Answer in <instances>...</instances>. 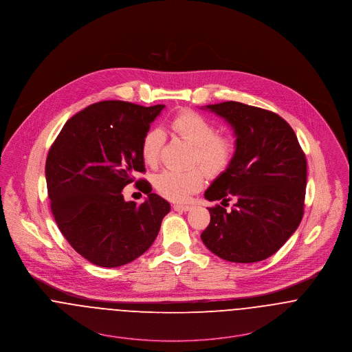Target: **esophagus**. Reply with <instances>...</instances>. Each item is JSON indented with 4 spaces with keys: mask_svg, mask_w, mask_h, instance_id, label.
<instances>
[{
    "mask_svg": "<svg viewBox=\"0 0 352 352\" xmlns=\"http://www.w3.org/2000/svg\"><path fill=\"white\" fill-rule=\"evenodd\" d=\"M173 208L175 210V211H188L191 206H188V205H174Z\"/></svg>",
    "mask_w": 352,
    "mask_h": 352,
    "instance_id": "34e87169",
    "label": "esophagus"
}]
</instances>
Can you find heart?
Returning <instances> with one entry per match:
<instances>
[{"label": "heart", "mask_w": 352, "mask_h": 352, "mask_svg": "<svg viewBox=\"0 0 352 352\" xmlns=\"http://www.w3.org/2000/svg\"><path fill=\"white\" fill-rule=\"evenodd\" d=\"M170 127L192 146L191 164H199L210 174L219 173L228 167L235 150L234 141L230 137L218 134L217 124L205 116L185 110L171 120ZM164 144L165 134L161 129L153 127L146 131L141 144L146 165H158ZM204 178V171L199 167H191L184 171L164 170L154 178V186L167 199L182 202L202 186Z\"/></svg>", "instance_id": "1"}]
</instances>
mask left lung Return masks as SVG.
<instances>
[{
    "label": "left lung",
    "mask_w": 352,
    "mask_h": 352,
    "mask_svg": "<svg viewBox=\"0 0 352 352\" xmlns=\"http://www.w3.org/2000/svg\"><path fill=\"white\" fill-rule=\"evenodd\" d=\"M205 109L234 129L235 153L228 168L205 191L210 223L202 242L235 263L267 259L282 248L303 218L307 162L294 130L278 114L228 101ZM236 201L231 210L228 202Z\"/></svg>",
    "instance_id": "left-lung-1"
}]
</instances>
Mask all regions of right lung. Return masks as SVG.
I'll return each instance as SVG.
<instances>
[{"mask_svg": "<svg viewBox=\"0 0 352 352\" xmlns=\"http://www.w3.org/2000/svg\"><path fill=\"white\" fill-rule=\"evenodd\" d=\"M164 107L90 104L63 124L49 150L45 175L52 214L70 246L93 265L118 267L141 256L170 211L146 179L137 185L147 194L144 204L126 202L122 194L135 173H145L142 138Z\"/></svg>", "mask_w": 352, "mask_h": 352, "instance_id": "obj_1", "label": "right lung"}]
</instances>
